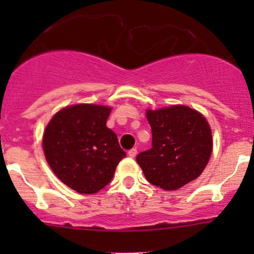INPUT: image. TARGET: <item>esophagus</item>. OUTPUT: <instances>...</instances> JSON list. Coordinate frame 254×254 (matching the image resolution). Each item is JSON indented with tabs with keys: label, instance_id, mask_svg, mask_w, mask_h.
Returning a JSON list of instances; mask_svg holds the SVG:
<instances>
[{
	"label": "esophagus",
	"instance_id": "1",
	"mask_svg": "<svg viewBox=\"0 0 254 254\" xmlns=\"http://www.w3.org/2000/svg\"><path fill=\"white\" fill-rule=\"evenodd\" d=\"M136 155H137V150H136V148H131V150H130L129 152H127V156H129V157H131V158H134Z\"/></svg>",
	"mask_w": 254,
	"mask_h": 254
}]
</instances>
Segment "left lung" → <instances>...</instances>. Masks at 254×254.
Here are the masks:
<instances>
[{"label":"left lung","instance_id":"left-lung-1","mask_svg":"<svg viewBox=\"0 0 254 254\" xmlns=\"http://www.w3.org/2000/svg\"><path fill=\"white\" fill-rule=\"evenodd\" d=\"M152 147L136 162L146 179L163 190H177L205 170L212 152L211 127L200 112L188 106L146 109Z\"/></svg>","mask_w":254,"mask_h":254}]
</instances>
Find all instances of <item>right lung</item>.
Segmentation results:
<instances>
[{"instance_id": "right-lung-1", "label": "right lung", "mask_w": 254, "mask_h": 254, "mask_svg": "<svg viewBox=\"0 0 254 254\" xmlns=\"http://www.w3.org/2000/svg\"><path fill=\"white\" fill-rule=\"evenodd\" d=\"M112 107L78 103L61 108L48 123L43 150L56 177L81 194H96L112 181L127 156L107 127Z\"/></svg>"}]
</instances>
